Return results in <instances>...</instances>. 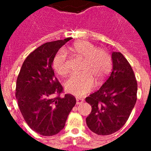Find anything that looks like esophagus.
Here are the masks:
<instances>
[{"label":"esophagus","instance_id":"esophagus-1","mask_svg":"<svg viewBox=\"0 0 151 151\" xmlns=\"http://www.w3.org/2000/svg\"><path fill=\"white\" fill-rule=\"evenodd\" d=\"M84 102L83 98H81V97H76V104H81Z\"/></svg>","mask_w":151,"mask_h":151}]
</instances>
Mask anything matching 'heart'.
<instances>
[{
  "mask_svg": "<svg viewBox=\"0 0 151 151\" xmlns=\"http://www.w3.org/2000/svg\"><path fill=\"white\" fill-rule=\"evenodd\" d=\"M69 50L78 58L83 60L81 67L82 73L72 76L65 83V88L69 93L82 97L94 88V80L100 84L107 76L111 70V57L106 50L96 48L94 45L86 41L75 42ZM53 66L60 76H64L68 74L66 54L63 50L56 54Z\"/></svg>",
  "mask_w": 151,
  "mask_h": 151,
  "instance_id": "b5f03b06",
  "label": "heart"
}]
</instances>
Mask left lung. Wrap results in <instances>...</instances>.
Masks as SVG:
<instances>
[{
  "label": "left lung",
  "instance_id": "1",
  "mask_svg": "<svg viewBox=\"0 0 151 151\" xmlns=\"http://www.w3.org/2000/svg\"><path fill=\"white\" fill-rule=\"evenodd\" d=\"M113 69L101 88L85 98L91 106L86 124L99 135L116 132L125 125L137 101L138 85L132 66L120 52H112Z\"/></svg>",
  "mask_w": 151,
  "mask_h": 151
}]
</instances>
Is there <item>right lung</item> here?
I'll return each mask as SVG.
<instances>
[{
  "label": "right lung",
  "mask_w": 151,
  "mask_h": 151,
  "mask_svg": "<svg viewBox=\"0 0 151 151\" xmlns=\"http://www.w3.org/2000/svg\"><path fill=\"white\" fill-rule=\"evenodd\" d=\"M69 40L47 42L35 50L23 62L17 78L16 97L21 113L29 127L41 135L59 133L76 103L71 94L60 97L63 87L52 68L57 51ZM54 94L59 96L53 98Z\"/></svg>",
  "instance_id": "right-lung-1"
}]
</instances>
